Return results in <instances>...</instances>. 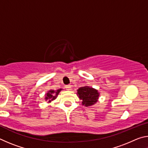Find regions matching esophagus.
<instances>
[{
    "label": "esophagus",
    "instance_id": "obj_1",
    "mask_svg": "<svg viewBox=\"0 0 148 148\" xmlns=\"http://www.w3.org/2000/svg\"><path fill=\"white\" fill-rule=\"evenodd\" d=\"M65 88H66L67 90H71L72 86H71V85H67V86H65Z\"/></svg>",
    "mask_w": 148,
    "mask_h": 148
}]
</instances>
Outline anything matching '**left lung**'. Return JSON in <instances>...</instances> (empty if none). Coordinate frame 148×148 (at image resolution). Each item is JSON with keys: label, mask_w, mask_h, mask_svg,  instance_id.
I'll use <instances>...</instances> for the list:
<instances>
[{"label": "left lung", "mask_w": 148, "mask_h": 148, "mask_svg": "<svg viewBox=\"0 0 148 148\" xmlns=\"http://www.w3.org/2000/svg\"><path fill=\"white\" fill-rule=\"evenodd\" d=\"M77 95L79 99L82 100V104L85 106H90L98 101L99 92L97 89L89 86L79 87Z\"/></svg>", "instance_id": "left-lung-1"}]
</instances>
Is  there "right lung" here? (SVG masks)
Instances as JSON below:
<instances>
[{
  "instance_id": "right-lung-1",
  "label": "right lung",
  "mask_w": 148,
  "mask_h": 148,
  "mask_svg": "<svg viewBox=\"0 0 148 148\" xmlns=\"http://www.w3.org/2000/svg\"><path fill=\"white\" fill-rule=\"evenodd\" d=\"M62 89H59L57 91H54V90H49V91L47 92L46 95V97H45V99L46 101H48V102H50L53 100L57 98V95H59V92L61 91Z\"/></svg>"
}]
</instances>
